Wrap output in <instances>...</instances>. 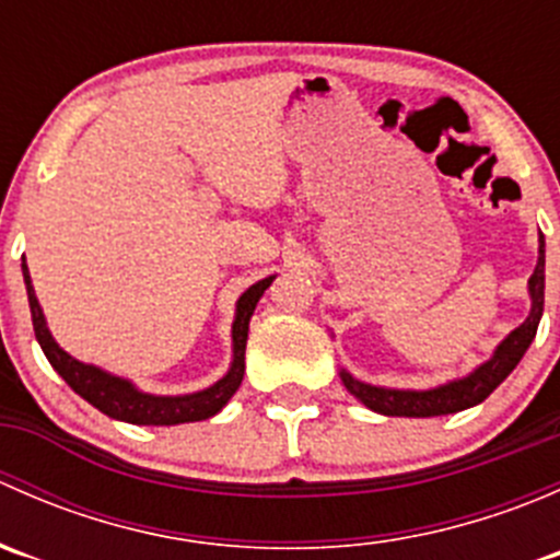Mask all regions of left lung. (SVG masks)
Returning a JSON list of instances; mask_svg holds the SVG:
<instances>
[{"label":"left lung","mask_w":560,"mask_h":560,"mask_svg":"<svg viewBox=\"0 0 560 560\" xmlns=\"http://www.w3.org/2000/svg\"><path fill=\"white\" fill-rule=\"evenodd\" d=\"M528 298L530 312L525 316L521 327L510 332L499 347L493 349L485 363L468 371L466 376L444 382V385L428 387V389H400V387H380L360 382L349 374L347 369L338 371L343 387L354 395L363 406L371 411L385 417H442L455 415V411L471 409V406L482 404L506 376L515 371L521 363L525 349L530 347L539 327L541 312H545V235L539 233V257H536V268L528 279Z\"/></svg>","instance_id":"8db88e82"}]
</instances>
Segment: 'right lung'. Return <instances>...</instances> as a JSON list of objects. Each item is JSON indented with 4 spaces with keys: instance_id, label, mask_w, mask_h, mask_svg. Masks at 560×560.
<instances>
[{
    "instance_id": "add662e5",
    "label": "right lung",
    "mask_w": 560,
    "mask_h": 560,
    "mask_svg": "<svg viewBox=\"0 0 560 560\" xmlns=\"http://www.w3.org/2000/svg\"><path fill=\"white\" fill-rule=\"evenodd\" d=\"M21 273H24L26 295H30L32 325H35L37 343L43 347L45 358H48V363L54 365L56 374L75 389L83 400H89L94 409H100L103 415L113 417V420L132 422V425H180V422H200V420H208V417L219 415V411L228 406V400L233 398L235 389H238L241 382H244L248 319H252L259 298L265 295V290H268L276 279V276L259 279L257 284L248 287L244 295L235 301L233 360H230V369L222 380L197 389V393L154 395L140 389L135 382L124 380V376L110 374V371L100 369V365L81 363V360L72 358L70 352H65V349L56 343V338L50 336L43 306H39L35 287H32L26 257H21Z\"/></svg>"
}]
</instances>
